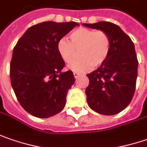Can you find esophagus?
<instances>
[{
    "label": "esophagus",
    "mask_w": 147,
    "mask_h": 147,
    "mask_svg": "<svg viewBox=\"0 0 147 147\" xmlns=\"http://www.w3.org/2000/svg\"><path fill=\"white\" fill-rule=\"evenodd\" d=\"M73 75H74V77H75V78L76 79V78H77V77L79 76V75H80V74L77 73V72H76V71H75V72H73Z\"/></svg>",
    "instance_id": "esophagus-1"
}]
</instances>
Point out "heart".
Masks as SVG:
<instances>
[{"mask_svg": "<svg viewBox=\"0 0 147 147\" xmlns=\"http://www.w3.org/2000/svg\"><path fill=\"white\" fill-rule=\"evenodd\" d=\"M66 38L59 39L57 50L62 61L70 63L80 49V59L72 61L68 67L76 72H85L92 67H100L107 60L111 51V38L108 33L103 30H94L79 28L72 31Z\"/></svg>", "mask_w": 147, "mask_h": 147, "instance_id": "obj_1", "label": "heart"}]
</instances>
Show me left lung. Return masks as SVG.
<instances>
[{"instance_id": "left-lung-1", "label": "left lung", "mask_w": 147, "mask_h": 147, "mask_svg": "<svg viewBox=\"0 0 147 147\" xmlns=\"http://www.w3.org/2000/svg\"><path fill=\"white\" fill-rule=\"evenodd\" d=\"M86 27L105 31L111 38V51L100 67L87 74V103L94 111L104 115H114L130 104L136 90L137 53L130 37L110 22L83 24Z\"/></svg>"}]
</instances>
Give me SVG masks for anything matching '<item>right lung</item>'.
Segmentation results:
<instances>
[{
    "label": "right lung",
    "mask_w": 147,
    "mask_h": 147,
    "mask_svg": "<svg viewBox=\"0 0 147 147\" xmlns=\"http://www.w3.org/2000/svg\"><path fill=\"white\" fill-rule=\"evenodd\" d=\"M77 23L46 21L31 26L17 42L10 61L11 86L20 105L37 118H49L66 105L75 82L57 50L59 39Z\"/></svg>",
    "instance_id": "add662e5"
}]
</instances>
